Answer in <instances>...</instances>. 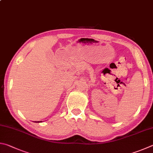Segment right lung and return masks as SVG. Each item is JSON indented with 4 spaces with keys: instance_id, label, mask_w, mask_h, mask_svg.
<instances>
[{
    "instance_id": "right-lung-1",
    "label": "right lung",
    "mask_w": 153,
    "mask_h": 153,
    "mask_svg": "<svg viewBox=\"0 0 153 153\" xmlns=\"http://www.w3.org/2000/svg\"><path fill=\"white\" fill-rule=\"evenodd\" d=\"M35 123H41L40 121H38V122H35Z\"/></svg>"
}]
</instances>
